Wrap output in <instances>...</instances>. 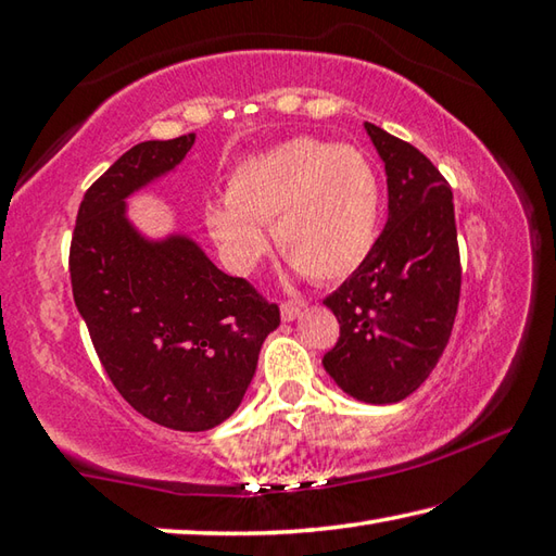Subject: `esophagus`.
<instances>
[{
  "instance_id": "obj_1",
  "label": "esophagus",
  "mask_w": 556,
  "mask_h": 556,
  "mask_svg": "<svg viewBox=\"0 0 556 556\" xmlns=\"http://www.w3.org/2000/svg\"><path fill=\"white\" fill-rule=\"evenodd\" d=\"M299 313H301V303H296V301L281 303V318H285V320L299 318Z\"/></svg>"
}]
</instances>
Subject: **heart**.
<instances>
[{
	"label": "heart",
	"instance_id": "b5f03b06",
	"mask_svg": "<svg viewBox=\"0 0 556 556\" xmlns=\"http://www.w3.org/2000/svg\"><path fill=\"white\" fill-rule=\"evenodd\" d=\"M206 226L238 271L277 248L315 281L350 277L371 253L380 219V182L362 151L296 137L243 161L228 200L206 204Z\"/></svg>",
	"mask_w": 556,
	"mask_h": 556
}]
</instances>
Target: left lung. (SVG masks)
Segmentation results:
<instances>
[{"label":"left lung","instance_id":"8db88e82","mask_svg":"<svg viewBox=\"0 0 556 556\" xmlns=\"http://www.w3.org/2000/svg\"><path fill=\"white\" fill-rule=\"evenodd\" d=\"M388 173V224L371 253L323 303L340 337L323 366L344 393L400 402L429 378L451 340L463 267L451 185L409 141L366 123Z\"/></svg>","mask_w":556,"mask_h":556}]
</instances>
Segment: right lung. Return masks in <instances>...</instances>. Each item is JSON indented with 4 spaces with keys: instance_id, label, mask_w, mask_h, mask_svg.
I'll list each match as a JSON object with an SVG mask.
<instances>
[{
    "instance_id": "add662e5",
    "label": "right lung",
    "mask_w": 556,
    "mask_h": 556,
    "mask_svg": "<svg viewBox=\"0 0 556 556\" xmlns=\"http://www.w3.org/2000/svg\"><path fill=\"white\" fill-rule=\"evenodd\" d=\"M194 135L125 151L79 204L70 245L74 303L111 383L141 417L206 431L241 405L279 306L228 277L190 238L149 243L125 198L170 170Z\"/></svg>"
}]
</instances>
